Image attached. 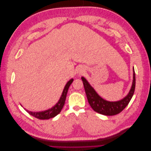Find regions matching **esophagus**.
<instances>
[{
	"label": "esophagus",
	"mask_w": 151,
	"mask_h": 151,
	"mask_svg": "<svg viewBox=\"0 0 151 151\" xmlns=\"http://www.w3.org/2000/svg\"><path fill=\"white\" fill-rule=\"evenodd\" d=\"M84 72V71L83 70H80V71H79V74H83V73Z\"/></svg>",
	"instance_id": "esophagus-1"
}]
</instances>
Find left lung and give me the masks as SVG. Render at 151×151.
Instances as JSON below:
<instances>
[{
    "mask_svg": "<svg viewBox=\"0 0 151 151\" xmlns=\"http://www.w3.org/2000/svg\"><path fill=\"white\" fill-rule=\"evenodd\" d=\"M81 79L84 84L88 101L91 108L96 112L106 116H113L120 113L130 101L135 88L134 68H133V81L129 93L125 97L116 101H109L104 99L96 93L86 78L82 77Z\"/></svg>",
    "mask_w": 151,
    "mask_h": 151,
    "instance_id": "1",
    "label": "left lung"
}]
</instances>
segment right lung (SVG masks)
Instances as JSON below:
<instances>
[{"mask_svg": "<svg viewBox=\"0 0 151 151\" xmlns=\"http://www.w3.org/2000/svg\"><path fill=\"white\" fill-rule=\"evenodd\" d=\"M73 81H74V79H71L67 82L64 87V89L63 90V92L60 99H59L56 104H55L54 106L51 108L48 109L47 110L42 111H38V112L31 111L29 110H27V109L24 108L25 110L29 114H30L31 115L33 116L35 118H38V119H40V120H48V119H50V118H52L57 116L58 114L60 113L63 106V105L65 104L68 88H69L70 84L72 83ZM21 106H22L21 104Z\"/></svg>", "mask_w": 151, "mask_h": 151, "instance_id": "add662e5", "label": "right lung"}]
</instances>
